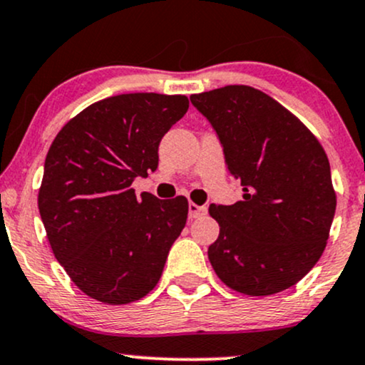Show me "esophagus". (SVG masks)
<instances>
[{"label": "esophagus", "mask_w": 365, "mask_h": 365, "mask_svg": "<svg viewBox=\"0 0 365 365\" xmlns=\"http://www.w3.org/2000/svg\"><path fill=\"white\" fill-rule=\"evenodd\" d=\"M207 214V207L205 205H197L194 202H190L188 204V217L190 219H197V217H202Z\"/></svg>", "instance_id": "esophagus-1"}]
</instances>
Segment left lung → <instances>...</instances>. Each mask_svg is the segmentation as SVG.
Instances as JSON below:
<instances>
[{"mask_svg": "<svg viewBox=\"0 0 365 365\" xmlns=\"http://www.w3.org/2000/svg\"><path fill=\"white\" fill-rule=\"evenodd\" d=\"M190 102L214 127L243 187V200L209 207L219 222L210 265L247 296L292 287L319 260L335 216L327 153L299 118L252 86H222Z\"/></svg>", "mask_w": 365, "mask_h": 365, "instance_id": "obj_1", "label": "left lung"}]
</instances>
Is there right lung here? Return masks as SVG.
I'll list each match as a JSON object with an SVG mask.
<instances>
[{"instance_id": "right-lung-1", "label": "right lung", "mask_w": 365, "mask_h": 365, "mask_svg": "<svg viewBox=\"0 0 365 365\" xmlns=\"http://www.w3.org/2000/svg\"><path fill=\"white\" fill-rule=\"evenodd\" d=\"M187 110L185 95H117L86 107L52 140L38 212L52 253L86 296L127 304L163 274L188 202L138 199L130 185L158 168L161 139Z\"/></svg>"}]
</instances>
